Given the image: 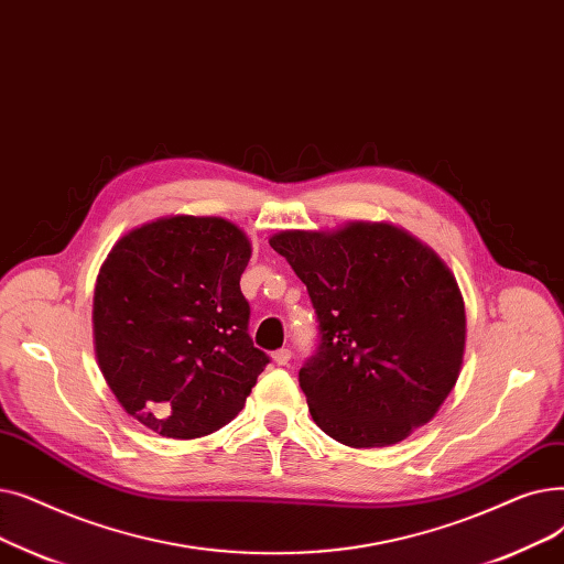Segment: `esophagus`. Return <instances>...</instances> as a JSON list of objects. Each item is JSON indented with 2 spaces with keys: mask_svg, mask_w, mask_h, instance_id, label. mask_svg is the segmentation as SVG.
Listing matches in <instances>:
<instances>
[{
  "mask_svg": "<svg viewBox=\"0 0 564 564\" xmlns=\"http://www.w3.org/2000/svg\"><path fill=\"white\" fill-rule=\"evenodd\" d=\"M273 360H275V365H280V367L289 365V360H291V348H278V351L273 354Z\"/></svg>",
  "mask_w": 564,
  "mask_h": 564,
  "instance_id": "1",
  "label": "esophagus"
}]
</instances>
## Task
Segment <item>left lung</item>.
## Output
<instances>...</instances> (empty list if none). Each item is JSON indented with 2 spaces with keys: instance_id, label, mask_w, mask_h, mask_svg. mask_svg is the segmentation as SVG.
<instances>
[{
  "instance_id": "8db88e82",
  "label": "left lung",
  "mask_w": 564,
  "mask_h": 564,
  "mask_svg": "<svg viewBox=\"0 0 564 564\" xmlns=\"http://www.w3.org/2000/svg\"><path fill=\"white\" fill-rule=\"evenodd\" d=\"M305 282L318 321L299 371L312 420L348 447L404 441L459 379L464 299L449 268L392 225L271 238Z\"/></svg>"
}]
</instances>
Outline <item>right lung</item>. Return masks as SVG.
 Instances as JSON below:
<instances>
[{
	"label": "right lung",
	"instance_id": "right-lung-1",
	"mask_svg": "<svg viewBox=\"0 0 564 564\" xmlns=\"http://www.w3.org/2000/svg\"><path fill=\"white\" fill-rule=\"evenodd\" d=\"M250 240L223 218L176 216L126 234L94 291L102 377L128 415L167 438L231 422L271 362L248 333Z\"/></svg>",
	"mask_w": 564,
	"mask_h": 564
}]
</instances>
